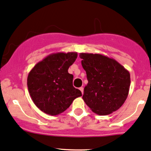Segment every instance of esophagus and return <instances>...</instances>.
<instances>
[{"label":"esophagus","mask_w":151,"mask_h":151,"mask_svg":"<svg viewBox=\"0 0 151 151\" xmlns=\"http://www.w3.org/2000/svg\"><path fill=\"white\" fill-rule=\"evenodd\" d=\"M79 89L81 90V91L82 94H83V87H80V88H79Z\"/></svg>","instance_id":"esophagus-1"}]
</instances>
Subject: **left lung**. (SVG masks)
<instances>
[{
    "label": "left lung",
    "instance_id": "8db88e82",
    "mask_svg": "<svg viewBox=\"0 0 151 151\" xmlns=\"http://www.w3.org/2000/svg\"><path fill=\"white\" fill-rule=\"evenodd\" d=\"M79 57L88 80L83 101L100 116L119 109L128 97L129 72L116 60L102 54L80 53Z\"/></svg>",
    "mask_w": 151,
    "mask_h": 151
}]
</instances>
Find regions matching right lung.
I'll list each match as a JSON object with an SVG mask.
<instances>
[{
  "label": "right lung",
  "mask_w": 151,
  "mask_h": 151,
  "mask_svg": "<svg viewBox=\"0 0 151 151\" xmlns=\"http://www.w3.org/2000/svg\"><path fill=\"white\" fill-rule=\"evenodd\" d=\"M77 52L53 53L33 67L27 76V88L34 104L43 113L57 116L68 109L82 95L73 86V76L68 68L76 61Z\"/></svg>",
  "instance_id": "1"
}]
</instances>
